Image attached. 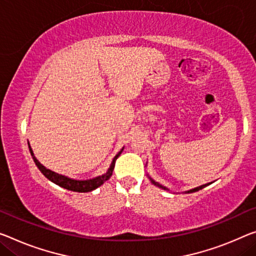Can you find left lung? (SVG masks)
<instances>
[{
	"mask_svg": "<svg viewBox=\"0 0 256 256\" xmlns=\"http://www.w3.org/2000/svg\"><path fill=\"white\" fill-rule=\"evenodd\" d=\"M148 180H151V183L152 184H154L156 186H158V188H164V190H167V191H169V188H166V186H161L160 183H158V182H156L154 180L153 178H151L150 176L148 175ZM210 183H207V184H204V186H196V188H191V190H188V191H186V194H192V192H196V191H199V190H202V188H204L205 186H210Z\"/></svg>",
	"mask_w": 256,
	"mask_h": 256,
	"instance_id": "obj_1",
	"label": "left lung"
}]
</instances>
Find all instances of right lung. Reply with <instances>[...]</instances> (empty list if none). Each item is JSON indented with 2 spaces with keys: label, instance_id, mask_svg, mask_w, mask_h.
<instances>
[{
  "label": "right lung",
  "instance_id": "add662e5",
  "mask_svg": "<svg viewBox=\"0 0 256 256\" xmlns=\"http://www.w3.org/2000/svg\"><path fill=\"white\" fill-rule=\"evenodd\" d=\"M28 148H30V154H32V158L34 160L35 164H36L38 168L40 169V172L46 176V178L51 180L52 183L57 184V186L66 188V190L76 191V192H90V191L95 190V188H97L98 186H100L102 184H104V182H106V180H108L112 176L113 169H114V164H116V160L118 159V156L121 154V152L124 151V148H122L119 152H118V154L114 156V158H113L112 162H111V164H110L108 172H106L105 174L96 176V178H89V180H76V178H68V176L58 174V172L50 170V169L43 166L40 161L35 158L32 148H30V142H28Z\"/></svg>",
  "mask_w": 256,
  "mask_h": 256
}]
</instances>
